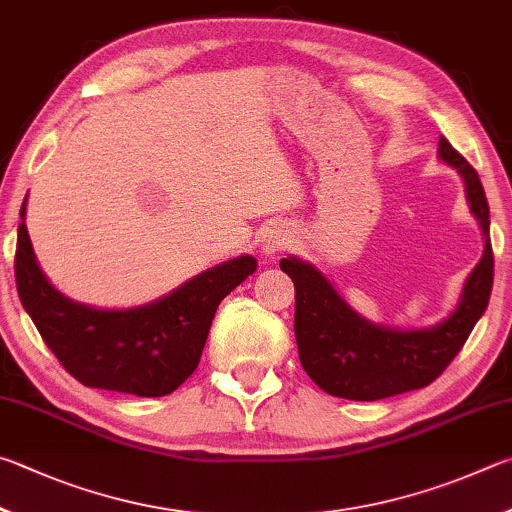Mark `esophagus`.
<instances>
[{
  "label": "esophagus",
  "instance_id": "34e87169",
  "mask_svg": "<svg viewBox=\"0 0 512 512\" xmlns=\"http://www.w3.org/2000/svg\"><path fill=\"white\" fill-rule=\"evenodd\" d=\"M290 242H292V236H290L288 229H283V227L270 229V233H267L265 240H263V254L265 256L279 254V251H283L285 247H288Z\"/></svg>",
  "mask_w": 512,
  "mask_h": 512
}]
</instances>
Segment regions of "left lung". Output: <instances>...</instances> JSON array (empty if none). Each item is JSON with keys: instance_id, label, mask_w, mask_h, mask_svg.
I'll return each instance as SVG.
<instances>
[{"instance_id": "left-lung-1", "label": "left lung", "mask_w": 512, "mask_h": 512, "mask_svg": "<svg viewBox=\"0 0 512 512\" xmlns=\"http://www.w3.org/2000/svg\"><path fill=\"white\" fill-rule=\"evenodd\" d=\"M438 157L459 170L486 240L481 261L463 285L459 306L438 326L423 330L375 326L339 297L317 267L292 256L281 261V270L294 283V335L301 366L330 396L369 402L427 387L461 351L488 308L495 256L486 193L477 170L445 137L438 141Z\"/></svg>"}]
</instances>
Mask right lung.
<instances>
[{
	"label": "right lung",
	"mask_w": 512,
	"mask_h": 512,
	"mask_svg": "<svg viewBox=\"0 0 512 512\" xmlns=\"http://www.w3.org/2000/svg\"><path fill=\"white\" fill-rule=\"evenodd\" d=\"M20 211L15 283L44 344L85 387L159 398L173 393L200 364L215 310L256 272L254 256L211 267L155 303L130 310H98L60 294L35 261Z\"/></svg>",
	"instance_id": "right-lung-1"
}]
</instances>
